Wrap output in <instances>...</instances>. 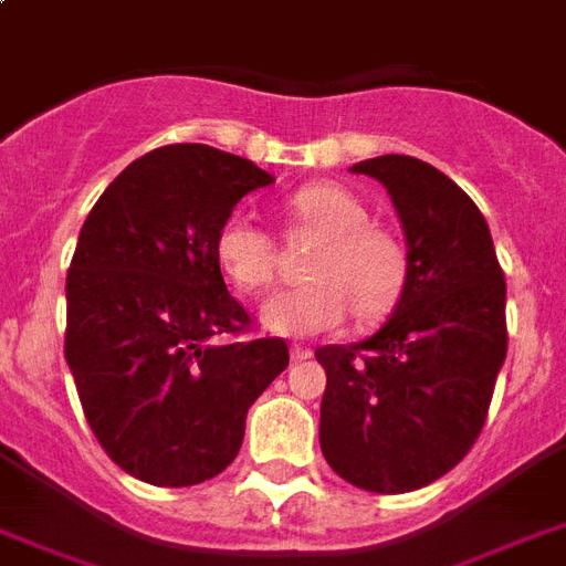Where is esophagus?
Here are the masks:
<instances>
[{
    "label": "esophagus",
    "mask_w": 566,
    "mask_h": 566,
    "mask_svg": "<svg viewBox=\"0 0 566 566\" xmlns=\"http://www.w3.org/2000/svg\"><path fill=\"white\" fill-rule=\"evenodd\" d=\"M311 355H314V349H311V346H302V344H293L291 346V358H293V361H308Z\"/></svg>",
    "instance_id": "34e87169"
}]
</instances>
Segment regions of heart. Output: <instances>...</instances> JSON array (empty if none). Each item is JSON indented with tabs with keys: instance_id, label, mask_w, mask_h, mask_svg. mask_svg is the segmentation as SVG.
<instances>
[{
	"instance_id": "b5f03b06",
	"label": "heart",
	"mask_w": 566,
	"mask_h": 566,
	"mask_svg": "<svg viewBox=\"0 0 566 566\" xmlns=\"http://www.w3.org/2000/svg\"><path fill=\"white\" fill-rule=\"evenodd\" d=\"M287 234H311L317 247L305 264L308 284L275 293L261 323L287 337L319 335L355 314L378 323L394 314L408 284V252L385 226L370 222L367 205L344 185L317 181L282 202ZM213 258L238 291L261 293L275 282L279 247L261 226L231 217L213 238Z\"/></svg>"
}]
</instances>
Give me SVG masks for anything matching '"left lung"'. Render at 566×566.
Returning <instances> with one entry per match:
<instances>
[{"label":"left lung","instance_id":"obj_1","mask_svg":"<svg viewBox=\"0 0 566 566\" xmlns=\"http://www.w3.org/2000/svg\"><path fill=\"white\" fill-rule=\"evenodd\" d=\"M387 188L408 240V284L381 332L323 346L319 449L355 488L405 493L447 475L482 434L509 353L505 273L482 211L411 155L355 164Z\"/></svg>","mask_w":566,"mask_h":566}]
</instances>
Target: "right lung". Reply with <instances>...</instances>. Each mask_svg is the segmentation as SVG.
Returning a JSON list of instances; mask_svg holds the SVG:
<instances>
[{
    "instance_id": "obj_1",
    "label": "right lung",
    "mask_w": 566,
    "mask_h": 566,
    "mask_svg": "<svg viewBox=\"0 0 566 566\" xmlns=\"http://www.w3.org/2000/svg\"><path fill=\"white\" fill-rule=\"evenodd\" d=\"M273 176L202 144L128 164L93 205L66 273L64 355L84 417L117 467L190 488L238 458L249 405L287 367L282 337H249L213 238Z\"/></svg>"
}]
</instances>
